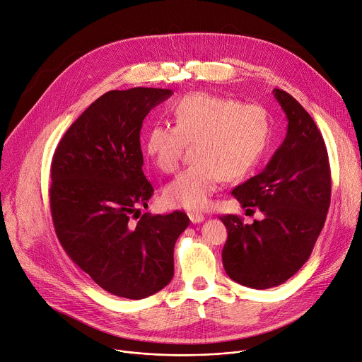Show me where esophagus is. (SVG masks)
I'll use <instances>...</instances> for the list:
<instances>
[{
	"instance_id": "obj_1",
	"label": "esophagus",
	"mask_w": 362,
	"mask_h": 362,
	"mask_svg": "<svg viewBox=\"0 0 362 362\" xmlns=\"http://www.w3.org/2000/svg\"><path fill=\"white\" fill-rule=\"evenodd\" d=\"M188 217H189L191 223H194V224L202 223V221H204V218H206L203 214H199V213H188Z\"/></svg>"
}]
</instances>
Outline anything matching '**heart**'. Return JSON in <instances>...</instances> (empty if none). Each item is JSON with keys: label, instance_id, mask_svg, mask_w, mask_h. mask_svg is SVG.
Returning <instances> with one entry per match:
<instances>
[{"label": "heart", "instance_id": "obj_1", "mask_svg": "<svg viewBox=\"0 0 362 362\" xmlns=\"http://www.w3.org/2000/svg\"><path fill=\"white\" fill-rule=\"evenodd\" d=\"M171 125H153L144 141V152L153 165L174 173L188 144L195 163L182 170L164 191L171 207L204 209L220 182L245 175L260 156L270 135L264 107L253 103L195 92L178 99Z\"/></svg>", "mask_w": 362, "mask_h": 362}]
</instances>
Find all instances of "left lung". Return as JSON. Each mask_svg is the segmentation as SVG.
<instances>
[{
    "instance_id": "1",
    "label": "left lung",
    "mask_w": 362,
    "mask_h": 362,
    "mask_svg": "<svg viewBox=\"0 0 362 362\" xmlns=\"http://www.w3.org/2000/svg\"><path fill=\"white\" fill-rule=\"evenodd\" d=\"M288 117V134L266 168L237 185L240 204L257 207L263 220L245 224L221 216L227 227L223 266L234 282L269 289L285 284L309 259L331 204V168L325 141L303 106L273 89Z\"/></svg>"
}]
</instances>
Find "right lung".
Segmentation results:
<instances>
[{
  "instance_id": "obj_1",
  "label": "right lung",
  "mask_w": 362,
  "mask_h": 362,
  "mask_svg": "<svg viewBox=\"0 0 362 362\" xmlns=\"http://www.w3.org/2000/svg\"><path fill=\"white\" fill-rule=\"evenodd\" d=\"M170 89L110 90L60 139L52 160L50 210L67 256L102 289L144 299L174 276V246L188 227L184 211L141 216L153 194L142 171L139 134Z\"/></svg>"
}]
</instances>
